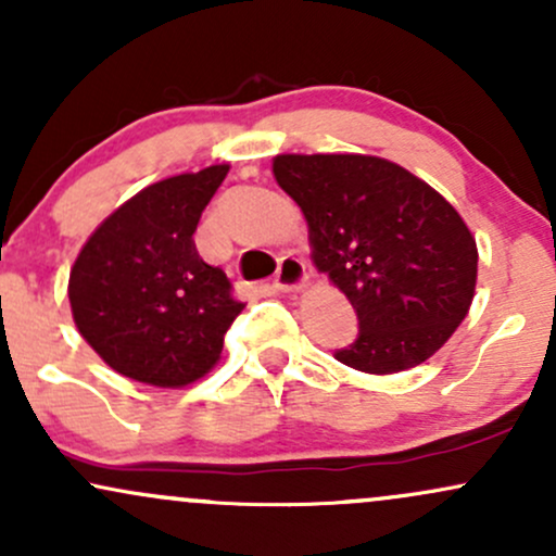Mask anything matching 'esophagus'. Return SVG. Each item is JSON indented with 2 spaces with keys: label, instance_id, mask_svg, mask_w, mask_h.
<instances>
[{
  "label": "esophagus",
  "instance_id": "obj_1",
  "mask_svg": "<svg viewBox=\"0 0 556 556\" xmlns=\"http://www.w3.org/2000/svg\"><path fill=\"white\" fill-rule=\"evenodd\" d=\"M305 282H308V271H305L303 258L282 256L277 266V274H274V287L282 292H295L303 290Z\"/></svg>",
  "mask_w": 556,
  "mask_h": 556
}]
</instances>
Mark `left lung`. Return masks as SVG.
<instances>
[{
  "label": "left lung",
  "instance_id": "left-lung-1",
  "mask_svg": "<svg viewBox=\"0 0 556 556\" xmlns=\"http://www.w3.org/2000/svg\"><path fill=\"white\" fill-rule=\"evenodd\" d=\"M274 177L305 214L316 269L358 314L334 358L366 374L429 361L476 292V240L452 203L379 156L282 154Z\"/></svg>",
  "mask_w": 556,
  "mask_h": 556
}]
</instances>
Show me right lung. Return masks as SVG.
I'll return each instance as SVG.
<instances>
[{
	"mask_svg": "<svg viewBox=\"0 0 556 556\" xmlns=\"http://www.w3.org/2000/svg\"><path fill=\"white\" fill-rule=\"evenodd\" d=\"M227 164L149 185L106 216L70 271L75 327L101 361L151 387H185L219 361L245 303L195 251Z\"/></svg>",
	"mask_w": 556,
	"mask_h": 556,
	"instance_id": "1",
	"label": "right lung"
}]
</instances>
